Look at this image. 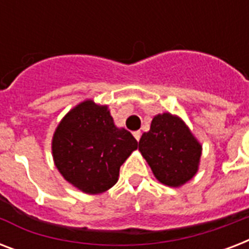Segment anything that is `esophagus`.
<instances>
[{"mask_svg":"<svg viewBox=\"0 0 249 249\" xmlns=\"http://www.w3.org/2000/svg\"><path fill=\"white\" fill-rule=\"evenodd\" d=\"M133 136H134V138H136L137 141L141 140V132H134L133 133Z\"/></svg>","mask_w":249,"mask_h":249,"instance_id":"esophagus-1","label":"esophagus"}]
</instances>
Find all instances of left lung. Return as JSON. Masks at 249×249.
Segmentation results:
<instances>
[{"label":"left lung","mask_w":249,"mask_h":249,"mask_svg":"<svg viewBox=\"0 0 249 249\" xmlns=\"http://www.w3.org/2000/svg\"><path fill=\"white\" fill-rule=\"evenodd\" d=\"M140 151L158 181L178 187L196 174L201 144L179 117L165 112L152 119L141 137Z\"/></svg>","instance_id":"8db88e82"}]
</instances>
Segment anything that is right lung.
<instances>
[{
  "mask_svg": "<svg viewBox=\"0 0 249 249\" xmlns=\"http://www.w3.org/2000/svg\"><path fill=\"white\" fill-rule=\"evenodd\" d=\"M138 142L117 128L107 106L84 101L72 108L53 137L54 163L64 179L85 194H101L119 179L120 166Z\"/></svg>",
  "mask_w": 249,
  "mask_h": 249,
  "instance_id": "add662e5",
  "label": "right lung"
}]
</instances>
